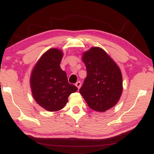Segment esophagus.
<instances>
[{"instance_id": "esophagus-1", "label": "esophagus", "mask_w": 154, "mask_h": 154, "mask_svg": "<svg viewBox=\"0 0 154 154\" xmlns=\"http://www.w3.org/2000/svg\"><path fill=\"white\" fill-rule=\"evenodd\" d=\"M75 85L77 86V88H78V90L79 89V88H80V87H81V82H76V84H75Z\"/></svg>"}]
</instances>
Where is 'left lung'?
Instances as JSON below:
<instances>
[{
	"label": "left lung",
	"mask_w": 154,
	"mask_h": 154,
	"mask_svg": "<svg viewBox=\"0 0 154 154\" xmlns=\"http://www.w3.org/2000/svg\"><path fill=\"white\" fill-rule=\"evenodd\" d=\"M87 69L79 93L88 106L96 111H107L117 103L122 93V75L112 59L98 47L83 54Z\"/></svg>",
	"instance_id": "left-lung-1"
}]
</instances>
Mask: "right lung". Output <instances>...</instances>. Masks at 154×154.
I'll return each mask as SVG.
<instances>
[{
  "label": "right lung",
  "instance_id": "right-lung-1",
  "mask_svg": "<svg viewBox=\"0 0 154 154\" xmlns=\"http://www.w3.org/2000/svg\"><path fill=\"white\" fill-rule=\"evenodd\" d=\"M62 51L51 48L40 57L33 68L30 86L35 101L48 111L62 109L69 95L77 88L68 82L66 72L60 67Z\"/></svg>",
  "mask_w": 154,
  "mask_h": 154
}]
</instances>
